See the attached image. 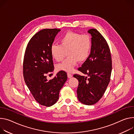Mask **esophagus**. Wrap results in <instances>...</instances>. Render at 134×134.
Masks as SVG:
<instances>
[{
    "instance_id": "1",
    "label": "esophagus",
    "mask_w": 134,
    "mask_h": 134,
    "mask_svg": "<svg viewBox=\"0 0 134 134\" xmlns=\"http://www.w3.org/2000/svg\"><path fill=\"white\" fill-rule=\"evenodd\" d=\"M67 76H68V78H71V77H72V75L71 74H70V73H67Z\"/></svg>"
}]
</instances>
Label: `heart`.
Here are the masks:
<instances>
[{"instance_id": "obj_1", "label": "heart", "mask_w": 134, "mask_h": 134, "mask_svg": "<svg viewBox=\"0 0 134 134\" xmlns=\"http://www.w3.org/2000/svg\"><path fill=\"white\" fill-rule=\"evenodd\" d=\"M59 42L60 45L54 44L51 46V57L57 62H60L67 51L68 57L56 66L58 70L71 72L78 61L83 63L89 56L91 43L90 37L87 35L69 31L60 39Z\"/></svg>"}]
</instances>
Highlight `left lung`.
Listing matches in <instances>:
<instances>
[{"mask_svg":"<svg viewBox=\"0 0 134 134\" xmlns=\"http://www.w3.org/2000/svg\"><path fill=\"white\" fill-rule=\"evenodd\" d=\"M88 32L91 35L90 54L79 70L86 76L75 74L79 81L77 98L82 104L91 105L98 102L110 81L112 59L108 45L101 34L95 29Z\"/></svg>","mask_w":134,"mask_h":134,"instance_id":"8db88e82","label":"left lung"}]
</instances>
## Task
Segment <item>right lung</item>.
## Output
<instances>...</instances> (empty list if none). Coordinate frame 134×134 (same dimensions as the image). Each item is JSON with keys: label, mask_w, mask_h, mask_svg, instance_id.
<instances>
[{"label": "right lung", "mask_w": 134, "mask_h": 134, "mask_svg": "<svg viewBox=\"0 0 134 134\" xmlns=\"http://www.w3.org/2000/svg\"><path fill=\"white\" fill-rule=\"evenodd\" d=\"M61 31L45 29L36 33L29 41L23 60V72L27 87L40 104L50 107L59 99V92L67 80V75L60 71L48 81L46 75L54 70L50 48Z\"/></svg>", "instance_id": "obj_1"}]
</instances>
